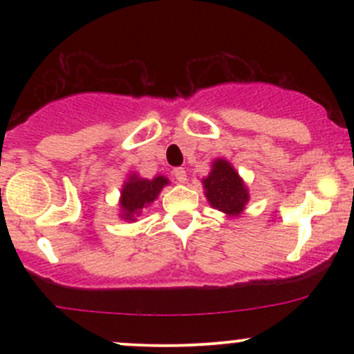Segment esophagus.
<instances>
[{
  "label": "esophagus",
  "mask_w": 354,
  "mask_h": 354,
  "mask_svg": "<svg viewBox=\"0 0 354 354\" xmlns=\"http://www.w3.org/2000/svg\"><path fill=\"white\" fill-rule=\"evenodd\" d=\"M173 174H174V178H176L178 183H185L186 181V171L183 168H176L173 171Z\"/></svg>",
  "instance_id": "obj_1"
}]
</instances>
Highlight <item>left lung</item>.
<instances>
[{"instance_id":"8db88e82","label":"left lung","mask_w":354,"mask_h":354,"mask_svg":"<svg viewBox=\"0 0 354 354\" xmlns=\"http://www.w3.org/2000/svg\"><path fill=\"white\" fill-rule=\"evenodd\" d=\"M201 183L211 208L221 211L230 218H236L245 211L250 201V189L228 160L216 158L211 163L208 176L203 178Z\"/></svg>"}]
</instances>
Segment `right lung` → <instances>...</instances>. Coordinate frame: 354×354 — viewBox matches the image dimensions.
Wrapping results in <instances>:
<instances>
[{
	"instance_id": "obj_1",
	"label": "right lung",
	"mask_w": 354,
	"mask_h": 354,
	"mask_svg": "<svg viewBox=\"0 0 354 354\" xmlns=\"http://www.w3.org/2000/svg\"><path fill=\"white\" fill-rule=\"evenodd\" d=\"M166 185H169V180L163 174H158L153 180L141 178L138 173L128 174L120 191L118 216L124 221L135 223L136 218L143 213V209L149 208L151 203L158 200Z\"/></svg>"
}]
</instances>
